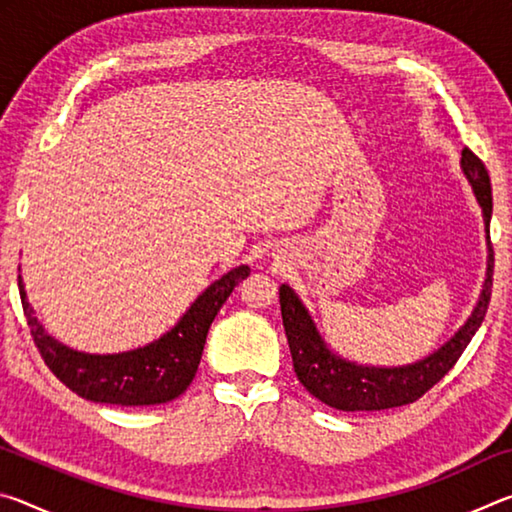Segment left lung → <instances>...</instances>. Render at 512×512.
Returning a JSON list of instances; mask_svg holds the SVG:
<instances>
[{
	"label": "left lung",
	"mask_w": 512,
	"mask_h": 512,
	"mask_svg": "<svg viewBox=\"0 0 512 512\" xmlns=\"http://www.w3.org/2000/svg\"><path fill=\"white\" fill-rule=\"evenodd\" d=\"M461 169L467 183L472 185V192L483 212L485 232H488V237H485L488 239V268H485L483 291L472 316L465 320V325L443 348H438L420 361L409 363V366H359V363L343 359L329 350L309 311L296 296V291L289 284L280 287L282 323L284 332H287L293 370H296L300 384L316 400L339 411H381L411 404L420 400L429 388L436 386L454 368V363L467 348V343L472 341L476 329L481 327L492 296V266H495V253H492L490 244L492 187L488 169L470 149H463L461 153Z\"/></svg>",
	"instance_id": "left-lung-1"
}]
</instances>
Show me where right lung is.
<instances>
[{
    "instance_id": "right-lung-1",
    "label": "right lung",
    "mask_w": 512,
    "mask_h": 512,
    "mask_svg": "<svg viewBox=\"0 0 512 512\" xmlns=\"http://www.w3.org/2000/svg\"><path fill=\"white\" fill-rule=\"evenodd\" d=\"M250 273L237 266L212 282L194 305L185 311L176 327L144 348L119 354H85L58 343L33 316L22 277L17 275L22 309L27 316L33 343L47 368L83 400L119 406H151L176 400L187 391L201 363L203 345L214 316L232 289Z\"/></svg>"
}]
</instances>
